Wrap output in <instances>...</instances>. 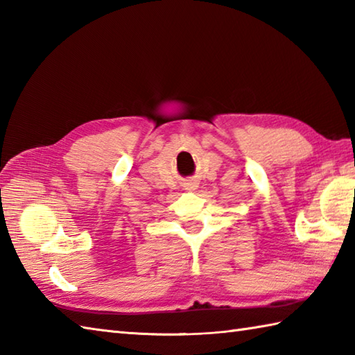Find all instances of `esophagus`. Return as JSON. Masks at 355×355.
Masks as SVG:
<instances>
[{
	"label": "esophagus",
	"mask_w": 355,
	"mask_h": 355,
	"mask_svg": "<svg viewBox=\"0 0 355 355\" xmlns=\"http://www.w3.org/2000/svg\"><path fill=\"white\" fill-rule=\"evenodd\" d=\"M198 187V183L195 182V180H189V182L186 183V191H195Z\"/></svg>",
	"instance_id": "obj_1"
}]
</instances>
